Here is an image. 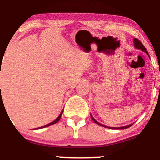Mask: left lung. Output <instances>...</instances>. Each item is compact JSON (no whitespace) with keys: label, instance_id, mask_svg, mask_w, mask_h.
<instances>
[{"label":"left lung","instance_id":"8db88e82","mask_svg":"<svg viewBox=\"0 0 160 160\" xmlns=\"http://www.w3.org/2000/svg\"><path fill=\"white\" fill-rule=\"evenodd\" d=\"M134 44H135V47L136 48V49H141L142 51H143V52H146V54H147L148 56H149V53H148V52L146 51V48H145V46H143V45H142V43L141 42L139 41V40H138V39H137V38H134ZM90 116H91V118H92V120H93V122H95V123H96V124H98V125H101V126H103V127H104V128H112V129H125V128H129V127H131V125H132V124H131V125H127V126H124V127H108V126H106V125H101V124H100L99 122H97V121L95 120L94 118H93V116H92L91 114H90Z\"/></svg>","mask_w":160,"mask_h":160}]
</instances>
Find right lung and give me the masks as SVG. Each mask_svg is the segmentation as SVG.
<instances>
[{"instance_id": "obj_1", "label": "right lung", "mask_w": 160, "mask_h": 160, "mask_svg": "<svg viewBox=\"0 0 160 160\" xmlns=\"http://www.w3.org/2000/svg\"><path fill=\"white\" fill-rule=\"evenodd\" d=\"M62 112L60 113V114H59V115L58 116V118H57L56 119V120L55 121H53L52 122H51V123H49V124H48V125H44V126H42V127H40V128H46V127H48V126H49V125H54V124H56V122H58L59 121V119H60V118H61V116H62Z\"/></svg>"}]
</instances>
